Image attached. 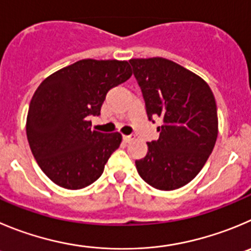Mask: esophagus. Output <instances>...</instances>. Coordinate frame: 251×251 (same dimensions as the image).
<instances>
[{
    "label": "esophagus",
    "instance_id": "obj_1",
    "mask_svg": "<svg viewBox=\"0 0 251 251\" xmlns=\"http://www.w3.org/2000/svg\"><path fill=\"white\" fill-rule=\"evenodd\" d=\"M123 139H124V141H125V142H130V141H132L135 137H133L132 135H124Z\"/></svg>",
    "mask_w": 251,
    "mask_h": 251
}]
</instances>
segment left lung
Here are the masks:
<instances>
[{"label": "left lung", "instance_id": "8db88e82", "mask_svg": "<svg viewBox=\"0 0 251 251\" xmlns=\"http://www.w3.org/2000/svg\"><path fill=\"white\" fill-rule=\"evenodd\" d=\"M142 91L147 118L161 119L160 137L147 142V153L136 160L137 172L160 191L181 188L207 162L218 136L214 95L201 76L165 59H130Z\"/></svg>", "mask_w": 251, "mask_h": 251}]
</instances>
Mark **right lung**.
<instances>
[{"instance_id":"add662e5","label":"right lung","mask_w":251,"mask_h":251,"mask_svg":"<svg viewBox=\"0 0 251 251\" xmlns=\"http://www.w3.org/2000/svg\"><path fill=\"white\" fill-rule=\"evenodd\" d=\"M132 75L126 60L83 59L44 79L30 100L27 139L41 170L67 189L97 181L121 133L91 130L107 91Z\"/></svg>"}]
</instances>
